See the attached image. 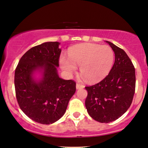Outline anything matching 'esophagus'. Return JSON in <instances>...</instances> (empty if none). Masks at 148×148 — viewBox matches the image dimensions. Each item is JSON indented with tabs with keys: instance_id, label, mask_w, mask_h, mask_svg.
Listing matches in <instances>:
<instances>
[{
	"instance_id": "1",
	"label": "esophagus",
	"mask_w": 148,
	"mask_h": 148,
	"mask_svg": "<svg viewBox=\"0 0 148 148\" xmlns=\"http://www.w3.org/2000/svg\"><path fill=\"white\" fill-rule=\"evenodd\" d=\"M84 87H85V86H84V85L79 84V83H77V84H76V88H77V90H79V89L84 88Z\"/></svg>"
}]
</instances>
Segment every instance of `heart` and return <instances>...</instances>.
Returning <instances> with one entry per match:
<instances>
[{"instance_id":"b5f03b06","label":"heart","mask_w":148,"mask_h":148,"mask_svg":"<svg viewBox=\"0 0 148 148\" xmlns=\"http://www.w3.org/2000/svg\"><path fill=\"white\" fill-rule=\"evenodd\" d=\"M69 58H60V67L70 75L77 66L87 82L96 83L106 77L114 63V52L110 46L94 44H78L69 50Z\"/></svg>"}]
</instances>
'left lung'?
Returning a JSON list of instances; mask_svg holds the SVG:
<instances>
[{
  "label": "left lung",
  "instance_id": "obj_1",
  "mask_svg": "<svg viewBox=\"0 0 148 148\" xmlns=\"http://www.w3.org/2000/svg\"><path fill=\"white\" fill-rule=\"evenodd\" d=\"M115 54L109 74L100 82L86 87V107L88 114L100 123L112 122L130 107L135 90V70L124 50L106 41Z\"/></svg>",
  "mask_w": 148,
  "mask_h": 148
}]
</instances>
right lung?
Masks as SVG:
<instances>
[{"instance_id":"obj_1","label":"right lung","mask_w":148,"mask_h":148,"mask_svg":"<svg viewBox=\"0 0 148 148\" xmlns=\"http://www.w3.org/2000/svg\"><path fill=\"white\" fill-rule=\"evenodd\" d=\"M58 42H48L23 54L15 72L16 98L20 108L38 123L52 124L66 112L76 90L73 80L60 78L57 73L61 49ZM40 72L38 80L33 74Z\"/></svg>"}]
</instances>
